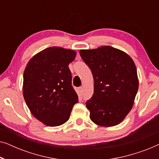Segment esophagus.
Wrapping results in <instances>:
<instances>
[{
  "instance_id": "esophagus-1",
  "label": "esophagus",
  "mask_w": 159,
  "mask_h": 159,
  "mask_svg": "<svg viewBox=\"0 0 159 159\" xmlns=\"http://www.w3.org/2000/svg\"><path fill=\"white\" fill-rule=\"evenodd\" d=\"M78 91H79V93H80V94H82V87H80V88H78Z\"/></svg>"
}]
</instances>
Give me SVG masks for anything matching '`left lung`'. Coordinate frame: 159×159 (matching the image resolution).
I'll use <instances>...</instances> for the list:
<instances>
[{
  "label": "left lung",
  "instance_id": "1",
  "mask_svg": "<svg viewBox=\"0 0 159 159\" xmlns=\"http://www.w3.org/2000/svg\"><path fill=\"white\" fill-rule=\"evenodd\" d=\"M80 54L94 79V93L86 102L90 119L103 127L119 125L132 109L138 93V78L133 60L111 46L80 50Z\"/></svg>",
  "mask_w": 159,
  "mask_h": 159
}]
</instances>
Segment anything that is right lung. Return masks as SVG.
Segmentation results:
<instances>
[{
    "label": "right lung",
    "mask_w": 159,
    "mask_h": 159,
    "mask_svg": "<svg viewBox=\"0 0 159 159\" xmlns=\"http://www.w3.org/2000/svg\"><path fill=\"white\" fill-rule=\"evenodd\" d=\"M75 56L72 50L48 48L33 56L26 66L24 98L32 115L45 125L56 127L66 122L78 102L69 68Z\"/></svg>",
    "instance_id": "1"
}]
</instances>
